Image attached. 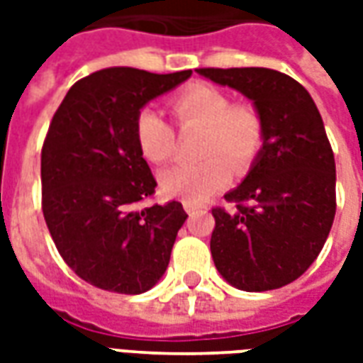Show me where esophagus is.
Instances as JSON below:
<instances>
[{
  "label": "esophagus",
  "instance_id": "obj_1",
  "mask_svg": "<svg viewBox=\"0 0 363 363\" xmlns=\"http://www.w3.org/2000/svg\"><path fill=\"white\" fill-rule=\"evenodd\" d=\"M184 210H186V213H198V212H204V208L202 206L194 204V202H184Z\"/></svg>",
  "mask_w": 363,
  "mask_h": 363
}]
</instances>
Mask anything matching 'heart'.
Listing matches in <instances>:
<instances>
[{
  "label": "heart",
  "instance_id": "obj_1",
  "mask_svg": "<svg viewBox=\"0 0 363 363\" xmlns=\"http://www.w3.org/2000/svg\"><path fill=\"white\" fill-rule=\"evenodd\" d=\"M169 108L181 128H204L198 153L200 163H181L159 177L167 196L204 202L228 186L231 164L245 171L264 145L267 128L257 106L233 103L225 91L192 83L169 99ZM135 142L151 163H167L177 153L174 128L157 111L142 108L135 116Z\"/></svg>",
  "mask_w": 363,
  "mask_h": 363
}]
</instances>
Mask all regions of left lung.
<instances>
[{
	"instance_id": "1",
	"label": "left lung",
	"mask_w": 363,
	"mask_h": 363,
	"mask_svg": "<svg viewBox=\"0 0 363 363\" xmlns=\"http://www.w3.org/2000/svg\"><path fill=\"white\" fill-rule=\"evenodd\" d=\"M198 74L251 99L267 138L245 181L213 208V264L245 291L297 280L319 257L336 212L335 153L311 95L268 67H200Z\"/></svg>"
}]
</instances>
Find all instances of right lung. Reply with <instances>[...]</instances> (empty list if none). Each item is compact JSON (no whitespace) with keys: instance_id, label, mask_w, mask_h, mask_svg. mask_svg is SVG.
I'll use <instances>...</instances> for the list:
<instances>
[{"instance_id":"right-lung-1","label":"right lung","mask_w":363,"mask_h":363,"mask_svg":"<svg viewBox=\"0 0 363 363\" xmlns=\"http://www.w3.org/2000/svg\"><path fill=\"white\" fill-rule=\"evenodd\" d=\"M192 69L108 67L72 85L40 157L43 213L56 249L82 280L135 296L165 274L189 218L181 202L140 208L157 182L135 142V116Z\"/></svg>"}]
</instances>
